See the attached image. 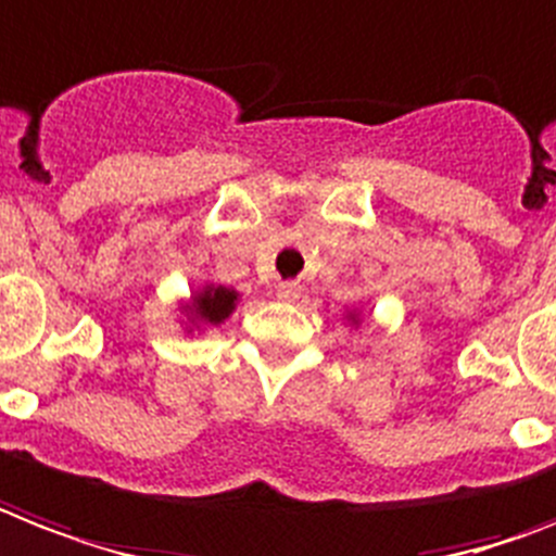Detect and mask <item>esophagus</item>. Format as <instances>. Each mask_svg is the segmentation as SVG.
<instances>
[{"label":"esophagus","instance_id":"esophagus-1","mask_svg":"<svg viewBox=\"0 0 556 556\" xmlns=\"http://www.w3.org/2000/svg\"><path fill=\"white\" fill-rule=\"evenodd\" d=\"M300 293H302V288L296 286V282H279L277 286V296L282 302H296L300 300Z\"/></svg>","mask_w":556,"mask_h":556}]
</instances>
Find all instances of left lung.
Returning a JSON list of instances; mask_svg holds the SVG:
<instances>
[{"mask_svg": "<svg viewBox=\"0 0 556 556\" xmlns=\"http://www.w3.org/2000/svg\"><path fill=\"white\" fill-rule=\"evenodd\" d=\"M342 319H345V323H349L351 328H356V325L363 323V311H359V308H351V311H345V314H342Z\"/></svg>", "mask_w": 556, "mask_h": 556, "instance_id": "left-lung-1", "label": "left lung"}]
</instances>
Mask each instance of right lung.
I'll return each instance as SVG.
<instances>
[{
	"label": "right lung",
	"mask_w": 556,
	"mask_h": 556,
	"mask_svg": "<svg viewBox=\"0 0 556 556\" xmlns=\"http://www.w3.org/2000/svg\"><path fill=\"white\" fill-rule=\"evenodd\" d=\"M239 305V291L216 282H202L191 296L179 302V325L185 333H205L207 328L223 325Z\"/></svg>",
	"instance_id": "add662e5"
}]
</instances>
